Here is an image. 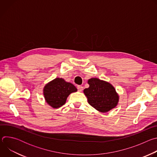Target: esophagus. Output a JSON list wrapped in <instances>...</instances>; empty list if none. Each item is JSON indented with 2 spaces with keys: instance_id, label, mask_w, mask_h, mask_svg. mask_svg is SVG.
<instances>
[{
  "instance_id": "1",
  "label": "esophagus",
  "mask_w": 157,
  "mask_h": 157,
  "mask_svg": "<svg viewBox=\"0 0 157 157\" xmlns=\"http://www.w3.org/2000/svg\"><path fill=\"white\" fill-rule=\"evenodd\" d=\"M77 88H78V91H79V92H81L83 89V87L82 86H78Z\"/></svg>"
}]
</instances>
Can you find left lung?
I'll return each instance as SVG.
<instances>
[{
  "instance_id": "left-lung-1",
  "label": "left lung",
  "mask_w": 157,
  "mask_h": 157,
  "mask_svg": "<svg viewBox=\"0 0 157 157\" xmlns=\"http://www.w3.org/2000/svg\"><path fill=\"white\" fill-rule=\"evenodd\" d=\"M87 83L89 87L84 89L83 93L88 103L95 109L104 113L117 105L119 96L110 83L96 78L89 79Z\"/></svg>"
}]
</instances>
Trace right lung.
Here are the masks:
<instances>
[{
  "label": "right lung",
  "mask_w": 157,
  "mask_h": 157,
  "mask_svg": "<svg viewBox=\"0 0 157 157\" xmlns=\"http://www.w3.org/2000/svg\"><path fill=\"white\" fill-rule=\"evenodd\" d=\"M78 89L71 83L64 79L56 78L48 82L43 88V96L46 102L52 108L56 109L66 103L67 98Z\"/></svg>",
  "instance_id": "right-lung-1"
}]
</instances>
